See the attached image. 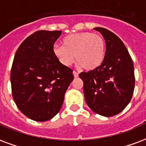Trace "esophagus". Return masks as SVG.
<instances>
[{
	"instance_id": "34e87169",
	"label": "esophagus",
	"mask_w": 146,
	"mask_h": 146,
	"mask_svg": "<svg viewBox=\"0 0 146 146\" xmlns=\"http://www.w3.org/2000/svg\"><path fill=\"white\" fill-rule=\"evenodd\" d=\"M73 76H74V77H75V78L78 77L79 74H78V73H77V72H76V71H73Z\"/></svg>"
}]
</instances>
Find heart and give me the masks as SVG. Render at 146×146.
I'll use <instances>...</instances> for the list:
<instances>
[{
  "label": "heart",
  "instance_id": "1",
  "mask_svg": "<svg viewBox=\"0 0 146 146\" xmlns=\"http://www.w3.org/2000/svg\"><path fill=\"white\" fill-rule=\"evenodd\" d=\"M62 46H55L53 53L65 66L73 64L74 59L86 70L98 68L103 62L105 54V42L103 37L92 32L70 34L62 39Z\"/></svg>",
  "mask_w": 146,
  "mask_h": 146
}]
</instances>
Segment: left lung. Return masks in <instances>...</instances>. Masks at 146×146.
I'll list each match as a JSON object with an SVG mask.
<instances>
[{"instance_id": "8db88e82", "label": "left lung", "mask_w": 146, "mask_h": 146, "mask_svg": "<svg viewBox=\"0 0 146 146\" xmlns=\"http://www.w3.org/2000/svg\"><path fill=\"white\" fill-rule=\"evenodd\" d=\"M106 42L102 63L94 70L80 73L84 81L87 105L105 117L117 114L125 108L133 95L135 73L132 59L117 35L104 28H95Z\"/></svg>"}]
</instances>
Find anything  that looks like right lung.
I'll return each mask as SVG.
<instances>
[{
	"label": "right lung",
	"mask_w": 146,
	"mask_h": 146,
	"mask_svg": "<svg viewBox=\"0 0 146 146\" xmlns=\"http://www.w3.org/2000/svg\"><path fill=\"white\" fill-rule=\"evenodd\" d=\"M61 31L40 30L24 40L11 70L13 99L26 117L36 121L56 116L73 81V70L59 62L53 46Z\"/></svg>",
	"instance_id": "obj_1"
}]
</instances>
